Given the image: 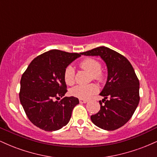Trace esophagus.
I'll list each match as a JSON object with an SVG mask.
<instances>
[{"instance_id": "1", "label": "esophagus", "mask_w": 157, "mask_h": 157, "mask_svg": "<svg viewBox=\"0 0 157 157\" xmlns=\"http://www.w3.org/2000/svg\"><path fill=\"white\" fill-rule=\"evenodd\" d=\"M88 102L87 100H83V99H80V103H86Z\"/></svg>"}]
</instances>
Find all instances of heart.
<instances>
[{"mask_svg": "<svg viewBox=\"0 0 157 157\" xmlns=\"http://www.w3.org/2000/svg\"><path fill=\"white\" fill-rule=\"evenodd\" d=\"M80 67L86 70L91 74V78L94 80L102 82L105 79V75L101 71V63L96 59L86 58L81 61ZM75 71L72 66H68L64 71L63 77L66 83L71 86L75 83ZM99 88L96 84L91 83L89 85H78L71 89L70 92L73 96L80 99H88L91 95L96 94L98 91Z\"/></svg>", "mask_w": 157, "mask_h": 157, "instance_id": "b5f03b06", "label": "heart"}]
</instances>
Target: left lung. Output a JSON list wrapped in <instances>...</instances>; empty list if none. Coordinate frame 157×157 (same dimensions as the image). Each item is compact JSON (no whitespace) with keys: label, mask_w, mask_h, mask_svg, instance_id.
Segmentation results:
<instances>
[{"label":"left lung","mask_w":157,"mask_h":157,"mask_svg":"<svg viewBox=\"0 0 157 157\" xmlns=\"http://www.w3.org/2000/svg\"><path fill=\"white\" fill-rule=\"evenodd\" d=\"M81 55L100 56L108 68L107 81L100 94L104 99L99 101L100 110L91 115V121L104 130L120 128L131 118L140 102V82L134 68L123 55L105 46Z\"/></svg>","instance_id":"obj_1"}]
</instances>
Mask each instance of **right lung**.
I'll return each mask as SVG.
<instances>
[{
  "instance_id": "add662e5",
  "label": "right lung",
  "mask_w": 157,
  "mask_h": 157,
  "mask_svg": "<svg viewBox=\"0 0 157 157\" xmlns=\"http://www.w3.org/2000/svg\"><path fill=\"white\" fill-rule=\"evenodd\" d=\"M80 56L81 53L50 50L35 57L23 74L20 101L29 120L40 129L57 131L69 122L79 100L63 97L67 92L63 74ZM60 97V101L56 100Z\"/></svg>"
}]
</instances>
